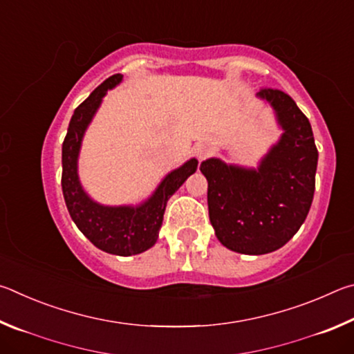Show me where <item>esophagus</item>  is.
<instances>
[{"label": "esophagus", "instance_id": "1", "mask_svg": "<svg viewBox=\"0 0 354 354\" xmlns=\"http://www.w3.org/2000/svg\"><path fill=\"white\" fill-rule=\"evenodd\" d=\"M211 153H212V149H211V147L207 145V143H200V145L195 147V156L200 160H205L206 158H209Z\"/></svg>", "mask_w": 354, "mask_h": 354}]
</instances>
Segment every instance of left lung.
Wrapping results in <instances>:
<instances>
[{
    "label": "left lung",
    "mask_w": 354,
    "mask_h": 354,
    "mask_svg": "<svg viewBox=\"0 0 354 354\" xmlns=\"http://www.w3.org/2000/svg\"><path fill=\"white\" fill-rule=\"evenodd\" d=\"M283 128L257 169L207 159L200 170L207 179L209 218L226 248L266 254L295 236L306 220L315 190L317 151L313 128L295 101L278 88H261Z\"/></svg>",
    "instance_id": "left-lung-1"
}]
</instances>
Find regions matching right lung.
Wrapping results in <instances>:
<instances>
[{"instance_id": "obj_1", "label": "right lung", "mask_w": 354, "mask_h": 354, "mask_svg": "<svg viewBox=\"0 0 354 354\" xmlns=\"http://www.w3.org/2000/svg\"><path fill=\"white\" fill-rule=\"evenodd\" d=\"M122 77V75L107 77L71 115L62 143V192L71 220L95 247L111 254L133 256L151 248L158 241L167 201L196 171L198 160L190 159L169 173L154 194L139 206H103L84 192L77 178L82 137L106 92L115 87Z\"/></svg>"}]
</instances>
